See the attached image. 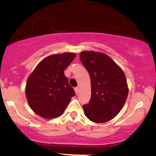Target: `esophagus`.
<instances>
[{
	"instance_id": "obj_1",
	"label": "esophagus",
	"mask_w": 156,
	"mask_h": 156,
	"mask_svg": "<svg viewBox=\"0 0 156 156\" xmlns=\"http://www.w3.org/2000/svg\"><path fill=\"white\" fill-rule=\"evenodd\" d=\"M75 92H76V94H78V92H79V88H78V87H76V88H75Z\"/></svg>"
}]
</instances>
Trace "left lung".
Masks as SVG:
<instances>
[{"mask_svg": "<svg viewBox=\"0 0 156 156\" xmlns=\"http://www.w3.org/2000/svg\"><path fill=\"white\" fill-rule=\"evenodd\" d=\"M82 64L90 76L92 95L83 105V112L89 120L102 123L112 119L126 101L128 88L122 69L106 54L83 51Z\"/></svg>", "mask_w": 156, "mask_h": 156, "instance_id": "1", "label": "left lung"}]
</instances>
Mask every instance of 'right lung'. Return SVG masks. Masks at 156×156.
Listing matches in <instances>:
<instances>
[{"label":"right lung","mask_w":156,"mask_h":156,"mask_svg":"<svg viewBox=\"0 0 156 156\" xmlns=\"http://www.w3.org/2000/svg\"><path fill=\"white\" fill-rule=\"evenodd\" d=\"M76 58L74 53L48 56L27 80L26 95L32 110L40 117L53 119L63 114L76 95L64 70Z\"/></svg>","instance_id":"1"}]
</instances>
